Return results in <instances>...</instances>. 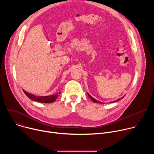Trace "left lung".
Wrapping results in <instances>:
<instances>
[{"mask_svg":"<svg viewBox=\"0 0 154 154\" xmlns=\"http://www.w3.org/2000/svg\"><path fill=\"white\" fill-rule=\"evenodd\" d=\"M88 96L90 97V99H91L94 102H95V103H102L101 102H99V101H98V100H96L95 99H94V98H93V97H91V96L88 93ZM123 97H124V96H123L122 98H123ZM120 99H118L117 100H120ZM116 101H115V102H116Z\"/></svg>","mask_w":154,"mask_h":154,"instance_id":"1","label":"left lung"}]
</instances>
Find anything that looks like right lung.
Returning a JSON list of instances; mask_svg holds the SVG:
<instances>
[{"instance_id": "1", "label": "right lung", "mask_w": 154, "mask_h": 154, "mask_svg": "<svg viewBox=\"0 0 154 154\" xmlns=\"http://www.w3.org/2000/svg\"><path fill=\"white\" fill-rule=\"evenodd\" d=\"M24 93L26 94V95L31 100L36 101L38 102L41 103H52L55 102V100L57 99L58 97V94L60 93V92L58 94H55L51 96H35L32 94H30L26 91L23 90Z\"/></svg>"}]
</instances>
